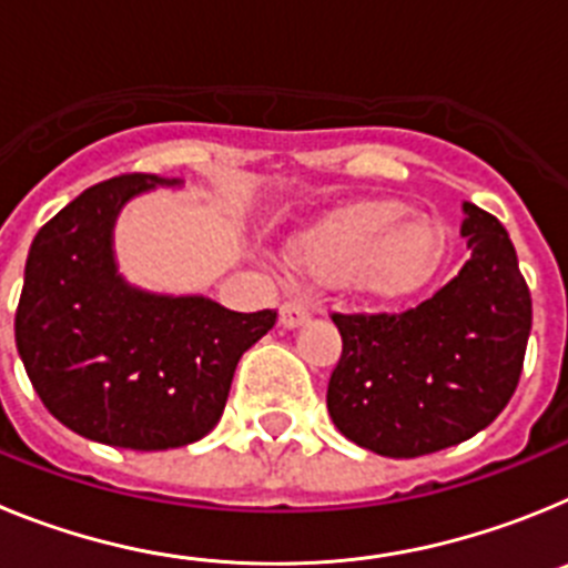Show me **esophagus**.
<instances>
[{"instance_id":"obj_1","label":"esophagus","mask_w":568,"mask_h":568,"mask_svg":"<svg viewBox=\"0 0 568 568\" xmlns=\"http://www.w3.org/2000/svg\"><path fill=\"white\" fill-rule=\"evenodd\" d=\"M278 315H281V327L293 329V327H301V324H307L313 313H310V307L301 298H290L281 304Z\"/></svg>"}]
</instances>
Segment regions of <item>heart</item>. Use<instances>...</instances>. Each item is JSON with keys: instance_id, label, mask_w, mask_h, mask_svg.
<instances>
[{"instance_id": "1", "label": "heart", "mask_w": 568, "mask_h": 568, "mask_svg": "<svg viewBox=\"0 0 568 568\" xmlns=\"http://www.w3.org/2000/svg\"><path fill=\"white\" fill-rule=\"evenodd\" d=\"M446 255V233L433 215L404 202L373 199L341 207L295 235L290 267L315 281H349L375 301L409 298L424 290Z\"/></svg>"}]
</instances>
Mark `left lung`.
Masks as SVG:
<instances>
[{"label": "left lung", "mask_w": 568, "mask_h": 568, "mask_svg": "<svg viewBox=\"0 0 568 568\" xmlns=\"http://www.w3.org/2000/svg\"><path fill=\"white\" fill-rule=\"evenodd\" d=\"M471 255L404 313H333L341 358L327 409L338 433L386 458H418L478 435L524 369L531 295L504 224L464 204Z\"/></svg>", "instance_id": "left-lung-1"}]
</instances>
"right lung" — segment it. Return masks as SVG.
Masks as SVG:
<instances>
[{
    "label": "right lung",
    "mask_w": 568,
    "mask_h": 568,
    "mask_svg": "<svg viewBox=\"0 0 568 568\" xmlns=\"http://www.w3.org/2000/svg\"><path fill=\"white\" fill-rule=\"evenodd\" d=\"M155 184L179 182L124 173L59 210L30 244L13 324L48 413L82 438L135 453L204 438L239 358L278 318L202 295L144 293L115 273V215Z\"/></svg>",
    "instance_id": "1"
}]
</instances>
